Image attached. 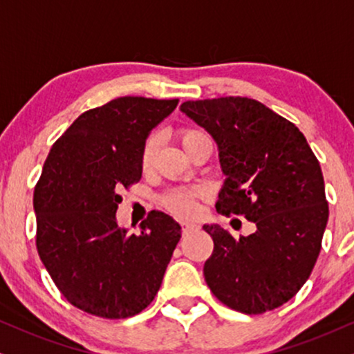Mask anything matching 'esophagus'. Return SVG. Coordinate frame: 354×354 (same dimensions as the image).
I'll list each match as a JSON object with an SVG mask.
<instances>
[{
    "label": "esophagus",
    "mask_w": 354,
    "mask_h": 354,
    "mask_svg": "<svg viewBox=\"0 0 354 354\" xmlns=\"http://www.w3.org/2000/svg\"><path fill=\"white\" fill-rule=\"evenodd\" d=\"M181 225H183V230H185V232H191V230L198 229V225H196V223H192V222H183Z\"/></svg>",
    "instance_id": "esophagus-1"
}]
</instances>
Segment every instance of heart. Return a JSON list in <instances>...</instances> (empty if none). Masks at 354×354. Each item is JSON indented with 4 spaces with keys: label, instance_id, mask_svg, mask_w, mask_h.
<instances>
[{
    "label": "heart",
    "instance_id": "heart-1",
    "mask_svg": "<svg viewBox=\"0 0 354 354\" xmlns=\"http://www.w3.org/2000/svg\"><path fill=\"white\" fill-rule=\"evenodd\" d=\"M203 136L204 133L196 131V129H183L180 132V140L183 147L186 149L192 140H196V138ZM155 149H156V137L150 136L147 138L144 147H142V153H140L142 169H147L150 167ZM203 196H204V189H201V187H192V189H176V191L168 192V194L165 196L163 205L168 210H171L174 216L191 217L194 216L196 210H198V199L203 198Z\"/></svg>",
    "mask_w": 354,
    "mask_h": 354
}]
</instances>
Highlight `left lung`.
<instances>
[{"instance_id":"left-lung-1","label":"left lung","mask_w":354,"mask_h":354,"mask_svg":"<svg viewBox=\"0 0 354 354\" xmlns=\"http://www.w3.org/2000/svg\"><path fill=\"white\" fill-rule=\"evenodd\" d=\"M181 111L218 147L225 181L217 212L257 225L239 240L217 223L203 227L214 240L205 283L241 314L283 306L314 270L328 221L319 160L296 125L250 97L186 101Z\"/></svg>"}]
</instances>
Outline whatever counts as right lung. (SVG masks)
<instances>
[{"label":"right lung","mask_w":354,"mask_h":354,"mask_svg":"<svg viewBox=\"0 0 354 354\" xmlns=\"http://www.w3.org/2000/svg\"><path fill=\"white\" fill-rule=\"evenodd\" d=\"M178 100L124 96L83 113L52 145L34 189L39 257L71 306L127 319L153 301L181 239L180 223L151 210L140 234L115 221L119 191L142 178L150 131Z\"/></svg>","instance_id":"obj_1"}]
</instances>
